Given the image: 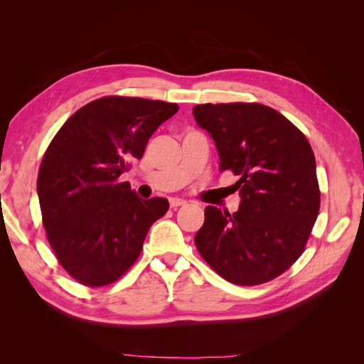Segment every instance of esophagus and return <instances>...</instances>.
<instances>
[{
    "mask_svg": "<svg viewBox=\"0 0 364 364\" xmlns=\"http://www.w3.org/2000/svg\"><path fill=\"white\" fill-rule=\"evenodd\" d=\"M185 205H186V202L182 200V199H178V197H173V199H170V206H171L173 209L179 208V206H185Z\"/></svg>",
    "mask_w": 364,
    "mask_h": 364,
    "instance_id": "1",
    "label": "esophagus"
}]
</instances>
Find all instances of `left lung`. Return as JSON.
<instances>
[{
  "mask_svg": "<svg viewBox=\"0 0 364 364\" xmlns=\"http://www.w3.org/2000/svg\"><path fill=\"white\" fill-rule=\"evenodd\" d=\"M193 115L214 139L220 171L238 176L241 197L234 214L205 208L196 247L229 282L272 281L302 255L321 206L310 142L259 103L197 105Z\"/></svg>",
  "mask_w": 364,
  "mask_h": 364,
  "instance_id": "8db88e82",
  "label": "left lung"
}]
</instances>
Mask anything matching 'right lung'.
Segmentation results:
<instances>
[{"label": "right lung", "instance_id": "obj_1", "mask_svg": "<svg viewBox=\"0 0 364 364\" xmlns=\"http://www.w3.org/2000/svg\"><path fill=\"white\" fill-rule=\"evenodd\" d=\"M176 103L103 97L80 107L53 138L38 174L48 243L71 277L87 287L117 281L139 257L168 200H144L119 176L141 159Z\"/></svg>", "mask_w": 364, "mask_h": 364}]
</instances>
